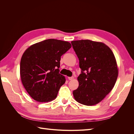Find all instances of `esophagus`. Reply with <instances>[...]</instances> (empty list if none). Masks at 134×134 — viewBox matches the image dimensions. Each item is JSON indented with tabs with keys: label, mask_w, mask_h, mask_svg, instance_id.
<instances>
[{
	"label": "esophagus",
	"mask_w": 134,
	"mask_h": 134,
	"mask_svg": "<svg viewBox=\"0 0 134 134\" xmlns=\"http://www.w3.org/2000/svg\"><path fill=\"white\" fill-rule=\"evenodd\" d=\"M74 79V77L73 76H71V77H68V79L69 80H71Z\"/></svg>",
	"instance_id": "esophagus-1"
}]
</instances>
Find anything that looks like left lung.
Listing matches in <instances>:
<instances>
[{"label":"left lung","mask_w":134,"mask_h":134,"mask_svg":"<svg viewBox=\"0 0 134 134\" xmlns=\"http://www.w3.org/2000/svg\"><path fill=\"white\" fill-rule=\"evenodd\" d=\"M79 60V87L73 91L77 102L93 106L100 102L114 87L118 69L114 54L106 44L89 40L71 42Z\"/></svg>","instance_id":"obj_1"}]
</instances>
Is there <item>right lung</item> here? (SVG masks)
Masks as SVG:
<instances>
[{"label": "right lung", "instance_id": "right-lung-1", "mask_svg": "<svg viewBox=\"0 0 134 134\" xmlns=\"http://www.w3.org/2000/svg\"><path fill=\"white\" fill-rule=\"evenodd\" d=\"M71 47L70 42L48 39L36 43L24 52L20 63L22 84L28 94L40 102H48L57 97L65 82L59 73L61 56Z\"/></svg>", "mask_w": 134, "mask_h": 134}]
</instances>
